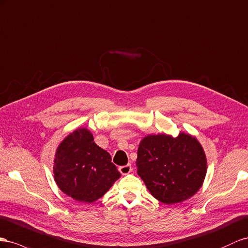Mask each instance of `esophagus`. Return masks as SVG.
<instances>
[{
    "label": "esophagus",
    "instance_id": "obj_1",
    "mask_svg": "<svg viewBox=\"0 0 248 248\" xmlns=\"http://www.w3.org/2000/svg\"><path fill=\"white\" fill-rule=\"evenodd\" d=\"M132 166H131V164H126V165H124V166H120L119 168H118V170H119V172L122 173L123 175H124V174H128V173H130L131 171H132Z\"/></svg>",
    "mask_w": 248,
    "mask_h": 248
}]
</instances>
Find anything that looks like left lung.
Here are the masks:
<instances>
[{
  "label": "left lung",
  "mask_w": 248,
  "mask_h": 248,
  "mask_svg": "<svg viewBox=\"0 0 248 248\" xmlns=\"http://www.w3.org/2000/svg\"><path fill=\"white\" fill-rule=\"evenodd\" d=\"M137 173L151 194L166 204L182 202L202 187L207 173V159L193 136L180 133L148 135L139 144Z\"/></svg>",
  "instance_id": "8db88e82"
}]
</instances>
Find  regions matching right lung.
<instances>
[{"label":"right lung","instance_id":"obj_1","mask_svg":"<svg viewBox=\"0 0 248 248\" xmlns=\"http://www.w3.org/2000/svg\"><path fill=\"white\" fill-rule=\"evenodd\" d=\"M53 172L63 193L88 203L102 197L120 176L110 154L96 145L86 128L74 131L60 143Z\"/></svg>","mask_w":248,"mask_h":248}]
</instances>
